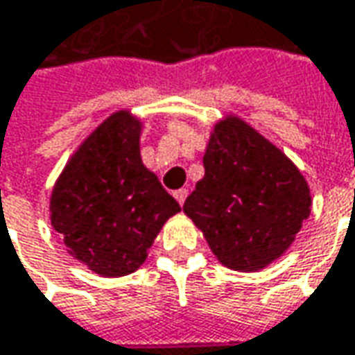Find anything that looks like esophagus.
Returning a JSON list of instances; mask_svg holds the SVG:
<instances>
[{
	"label": "esophagus",
	"instance_id": "esophagus-1",
	"mask_svg": "<svg viewBox=\"0 0 355 355\" xmlns=\"http://www.w3.org/2000/svg\"><path fill=\"white\" fill-rule=\"evenodd\" d=\"M187 196H189V190L187 189H178L175 190V198H177V202L182 206L184 204V200H187Z\"/></svg>",
	"mask_w": 355,
	"mask_h": 355
}]
</instances>
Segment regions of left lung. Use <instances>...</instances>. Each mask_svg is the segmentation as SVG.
I'll return each mask as SVG.
<instances>
[{
  "label": "left lung",
  "instance_id": "left-lung-1",
  "mask_svg": "<svg viewBox=\"0 0 355 355\" xmlns=\"http://www.w3.org/2000/svg\"><path fill=\"white\" fill-rule=\"evenodd\" d=\"M204 178L182 210L230 269L259 271L281 257L311 214L299 168L238 117L214 128Z\"/></svg>",
  "mask_w": 355,
  "mask_h": 355
}]
</instances>
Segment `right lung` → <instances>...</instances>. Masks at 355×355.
I'll list each match as a JSON object with an SVG mask.
<instances>
[{
	"label": "right lung",
	"instance_id": "obj_1",
	"mask_svg": "<svg viewBox=\"0 0 355 355\" xmlns=\"http://www.w3.org/2000/svg\"><path fill=\"white\" fill-rule=\"evenodd\" d=\"M141 123L129 112L107 117L56 180L51 222L68 253L104 277L133 273L178 202L139 157Z\"/></svg>",
	"mask_w": 355,
	"mask_h": 355
}]
</instances>
